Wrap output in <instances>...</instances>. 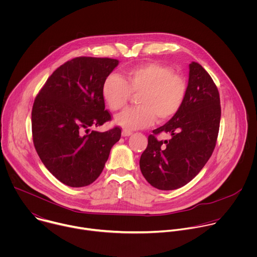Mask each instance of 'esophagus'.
<instances>
[{
	"instance_id": "esophagus-1",
	"label": "esophagus",
	"mask_w": 257,
	"mask_h": 257,
	"mask_svg": "<svg viewBox=\"0 0 257 257\" xmlns=\"http://www.w3.org/2000/svg\"><path fill=\"white\" fill-rule=\"evenodd\" d=\"M132 133L130 132V131H126V130H123L122 131V136L123 137H128V136H130Z\"/></svg>"
}]
</instances>
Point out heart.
Segmentation results:
<instances>
[{
    "mask_svg": "<svg viewBox=\"0 0 257 257\" xmlns=\"http://www.w3.org/2000/svg\"><path fill=\"white\" fill-rule=\"evenodd\" d=\"M126 80L116 74H108L101 85V95L114 111L129 100L132 92L140 105L127 107L115 117V123L126 131L151 126L157 116L165 121L178 113L186 96V82L183 77L165 65L148 63L129 68Z\"/></svg>",
    "mask_w": 257,
    "mask_h": 257,
    "instance_id": "b5f03b06",
    "label": "heart"
}]
</instances>
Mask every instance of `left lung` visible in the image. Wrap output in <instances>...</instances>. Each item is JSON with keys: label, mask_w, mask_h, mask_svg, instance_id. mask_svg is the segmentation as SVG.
I'll use <instances>...</instances> for the list:
<instances>
[{"label": "left lung", "mask_w": 257, "mask_h": 257, "mask_svg": "<svg viewBox=\"0 0 257 257\" xmlns=\"http://www.w3.org/2000/svg\"><path fill=\"white\" fill-rule=\"evenodd\" d=\"M219 103L218 90L208 73L191 62L184 102L168 123L153 131L140 157L141 173L152 186L178 189L201 171L215 146L221 121ZM160 133L171 138L160 142L155 137Z\"/></svg>", "instance_id": "1"}]
</instances>
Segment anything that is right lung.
Masks as SVG:
<instances>
[{"instance_id": "add662e5", "label": "right lung", "mask_w": 257, "mask_h": 257, "mask_svg": "<svg viewBox=\"0 0 257 257\" xmlns=\"http://www.w3.org/2000/svg\"><path fill=\"white\" fill-rule=\"evenodd\" d=\"M119 65L109 58L78 57L60 66L36 96L31 113L34 148L65 185L84 187L101 174L121 129L92 130L111 120L101 85Z\"/></svg>"}]
</instances>
